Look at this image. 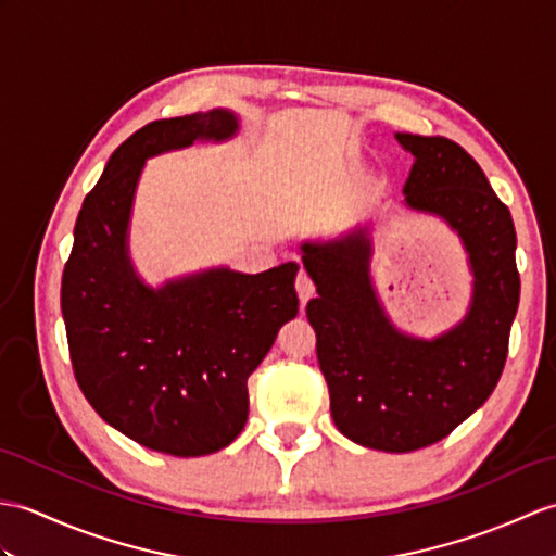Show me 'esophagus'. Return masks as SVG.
<instances>
[{
	"label": "esophagus",
	"instance_id": "1",
	"mask_svg": "<svg viewBox=\"0 0 556 556\" xmlns=\"http://www.w3.org/2000/svg\"><path fill=\"white\" fill-rule=\"evenodd\" d=\"M295 291H299L301 307H305V303L315 295V283H313V279H309L305 273H299V277H295Z\"/></svg>",
	"mask_w": 556,
	"mask_h": 556
}]
</instances>
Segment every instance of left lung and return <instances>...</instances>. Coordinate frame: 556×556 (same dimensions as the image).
Masks as SVG:
<instances>
[{
	"label": "left lung",
	"mask_w": 556,
	"mask_h": 556,
	"mask_svg": "<svg viewBox=\"0 0 556 556\" xmlns=\"http://www.w3.org/2000/svg\"><path fill=\"white\" fill-rule=\"evenodd\" d=\"M395 137L415 156L405 203L447 219L469 251L467 319L435 341L397 333L371 289L365 229L337 243H305L303 265L317 287L305 313L337 429L371 450L412 453L443 441L493 393L521 281L511 213L481 165L453 139Z\"/></svg>",
	"instance_id": "obj_1"
}]
</instances>
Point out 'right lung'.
<instances>
[{
	"label": "right lung",
	"instance_id": "1",
	"mask_svg": "<svg viewBox=\"0 0 556 556\" xmlns=\"http://www.w3.org/2000/svg\"><path fill=\"white\" fill-rule=\"evenodd\" d=\"M227 111L153 121L113 151L75 223L61 309L75 381L97 415L175 457L227 447L249 419V377L299 313V265L261 275L211 269L153 291L127 261L125 231L149 156L227 139Z\"/></svg>",
	"mask_w": 556,
	"mask_h": 556
}]
</instances>
